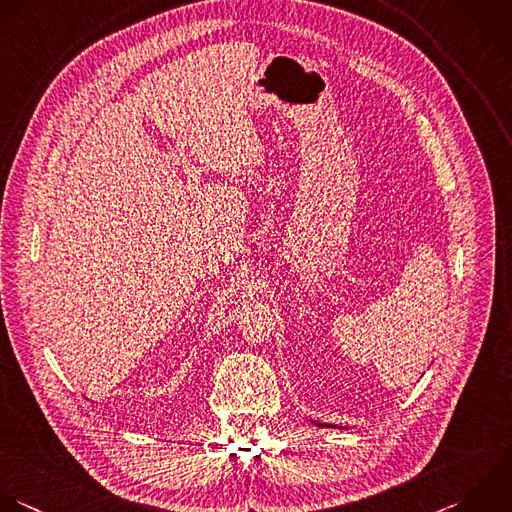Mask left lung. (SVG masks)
Instances as JSON below:
<instances>
[{
    "mask_svg": "<svg viewBox=\"0 0 512 512\" xmlns=\"http://www.w3.org/2000/svg\"><path fill=\"white\" fill-rule=\"evenodd\" d=\"M319 425V423H317ZM319 427H333V425H319Z\"/></svg>",
    "mask_w": 512,
    "mask_h": 512,
    "instance_id": "8db88e82",
    "label": "left lung"
}]
</instances>
